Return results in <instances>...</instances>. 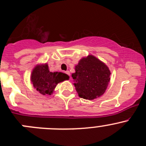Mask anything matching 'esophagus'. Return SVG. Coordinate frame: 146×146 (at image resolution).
<instances>
[{
    "label": "esophagus",
    "instance_id": "obj_1",
    "mask_svg": "<svg viewBox=\"0 0 146 146\" xmlns=\"http://www.w3.org/2000/svg\"><path fill=\"white\" fill-rule=\"evenodd\" d=\"M66 74H67V75H68V76H70V72L68 71V70H67V71H66Z\"/></svg>",
    "mask_w": 146,
    "mask_h": 146
}]
</instances>
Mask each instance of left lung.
<instances>
[{
  "mask_svg": "<svg viewBox=\"0 0 146 146\" xmlns=\"http://www.w3.org/2000/svg\"><path fill=\"white\" fill-rule=\"evenodd\" d=\"M72 74L78 96L92 100L105 92L110 80V70L105 64L92 55L84 57L75 68Z\"/></svg>",
  "mask_w": 146,
  "mask_h": 146,
  "instance_id": "left-lung-1",
  "label": "left lung"
}]
</instances>
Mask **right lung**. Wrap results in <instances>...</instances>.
Returning <instances> with one entry per match:
<instances>
[{"instance_id":"1","label":"right lung","mask_w":146,"mask_h":146,"mask_svg":"<svg viewBox=\"0 0 146 146\" xmlns=\"http://www.w3.org/2000/svg\"><path fill=\"white\" fill-rule=\"evenodd\" d=\"M69 76L61 72H50L47 64L36 65L31 74L34 88L43 95H51L59 82L68 80Z\"/></svg>"}]
</instances>
